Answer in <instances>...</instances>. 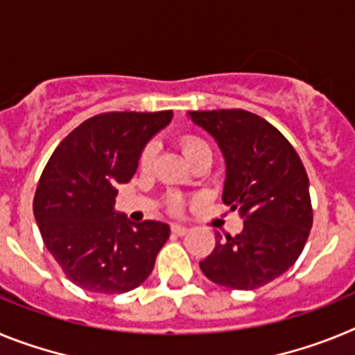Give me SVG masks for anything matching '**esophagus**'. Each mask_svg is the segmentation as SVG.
<instances>
[{"mask_svg":"<svg viewBox=\"0 0 355 355\" xmlns=\"http://www.w3.org/2000/svg\"><path fill=\"white\" fill-rule=\"evenodd\" d=\"M171 229H172V233L178 234V236H184V234H187L188 231H190V229L184 227V225H180V224H174Z\"/></svg>","mask_w":355,"mask_h":355,"instance_id":"obj_1","label":"esophagus"}]
</instances>
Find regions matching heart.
<instances>
[{"label": "heart", "mask_w": 355, "mask_h": 355, "mask_svg": "<svg viewBox=\"0 0 355 355\" xmlns=\"http://www.w3.org/2000/svg\"><path fill=\"white\" fill-rule=\"evenodd\" d=\"M181 149H183V153L187 155V158L190 159V162H192L197 155H200V153L211 150L205 140L199 139V137H192V135H187V137L181 139ZM153 159H155V146L149 144V146H146V149L142 150V155H140V168H149L150 165H153ZM174 209H180V202H174Z\"/></svg>", "instance_id": "heart-1"}]
</instances>
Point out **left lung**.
<instances>
[{
	"mask_svg": "<svg viewBox=\"0 0 355 355\" xmlns=\"http://www.w3.org/2000/svg\"><path fill=\"white\" fill-rule=\"evenodd\" d=\"M190 117L220 146L227 168L222 200L245 218L236 236L215 233V249L200 270L231 290L265 286L299 259L311 231L306 168L284 135L247 110L190 112Z\"/></svg>",
	"mask_w": 355,
	"mask_h": 355,
	"instance_id": "left-lung-1",
	"label": "left lung"
}]
</instances>
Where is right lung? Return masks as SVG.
I'll list each match as a JSON object with an SVG mask.
<instances>
[{
    "label": "right lung",
    "mask_w": 355,
    "mask_h": 355,
    "mask_svg": "<svg viewBox=\"0 0 355 355\" xmlns=\"http://www.w3.org/2000/svg\"><path fill=\"white\" fill-rule=\"evenodd\" d=\"M172 119L106 112L81 122L46 163L33 197L42 240L69 281L94 293H126L155 268L171 227L133 224L114 211L117 187L133 178L147 140Z\"/></svg>",
    "instance_id": "right-lung-1"
}]
</instances>
